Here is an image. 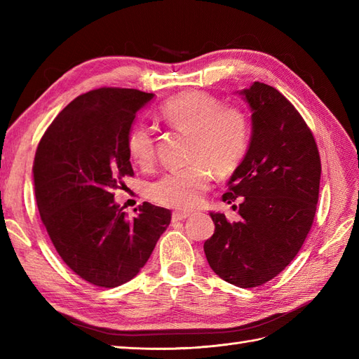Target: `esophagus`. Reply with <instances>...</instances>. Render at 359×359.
<instances>
[{
    "label": "esophagus",
    "instance_id": "esophagus-1",
    "mask_svg": "<svg viewBox=\"0 0 359 359\" xmlns=\"http://www.w3.org/2000/svg\"><path fill=\"white\" fill-rule=\"evenodd\" d=\"M189 215H190L189 211H175V212L172 214V220H173V222H180V220L187 219Z\"/></svg>",
    "mask_w": 359,
    "mask_h": 359
}]
</instances>
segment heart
<instances>
[{
    "label": "heart",
    "mask_w": 359,
    "mask_h": 359,
    "mask_svg": "<svg viewBox=\"0 0 359 359\" xmlns=\"http://www.w3.org/2000/svg\"><path fill=\"white\" fill-rule=\"evenodd\" d=\"M160 119L169 128L190 135L189 160L193 163L163 173L151 186V198L170 208H193L211 187L212 169L231 175L243 165L250 147L248 115L243 107L223 104L212 94L187 91L161 104ZM127 151L137 166H153V130L135 126L127 136Z\"/></svg>",
    "instance_id": "1"
}]
</instances>
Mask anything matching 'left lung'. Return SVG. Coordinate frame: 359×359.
I'll use <instances>...</instances> for the list:
<instances>
[{
	"instance_id": "obj_1",
	"label": "left lung",
	"mask_w": 359,
	"mask_h": 359,
	"mask_svg": "<svg viewBox=\"0 0 359 359\" xmlns=\"http://www.w3.org/2000/svg\"><path fill=\"white\" fill-rule=\"evenodd\" d=\"M243 94L253 136L223 194L241 202V219L211 212L215 231L203 252L217 276L247 289L273 280L298 255L316 214L322 165L310 127L283 94L262 82Z\"/></svg>"
}]
</instances>
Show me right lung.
I'll return each mask as SVG.
<instances>
[{"label": "right lung", "instance_id": "add662e5", "mask_svg": "<svg viewBox=\"0 0 359 359\" xmlns=\"http://www.w3.org/2000/svg\"><path fill=\"white\" fill-rule=\"evenodd\" d=\"M154 94L102 86L76 97L41 136L32 175L41 222L76 276L116 287L142 268L170 223L148 202L128 219L114 191L135 172L127 151L136 112Z\"/></svg>", "mask_w": 359, "mask_h": 359}]
</instances>
